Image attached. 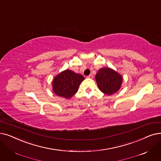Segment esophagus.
Here are the masks:
<instances>
[{"label": "esophagus", "instance_id": "obj_1", "mask_svg": "<svg viewBox=\"0 0 161 161\" xmlns=\"http://www.w3.org/2000/svg\"><path fill=\"white\" fill-rule=\"evenodd\" d=\"M93 75L92 74H90V75H89L88 76H87V78H91V79H92V78H93Z\"/></svg>", "mask_w": 161, "mask_h": 161}]
</instances>
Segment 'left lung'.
<instances>
[{
  "mask_svg": "<svg viewBox=\"0 0 161 161\" xmlns=\"http://www.w3.org/2000/svg\"><path fill=\"white\" fill-rule=\"evenodd\" d=\"M95 80L101 92L107 95H111L120 89L122 76L113 69L103 67L97 73Z\"/></svg>",
  "mask_w": 161,
  "mask_h": 161,
  "instance_id": "left-lung-1",
  "label": "left lung"
}]
</instances>
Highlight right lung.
Listing matches in <instances>:
<instances>
[{
	"mask_svg": "<svg viewBox=\"0 0 161 161\" xmlns=\"http://www.w3.org/2000/svg\"><path fill=\"white\" fill-rule=\"evenodd\" d=\"M84 79L81 74L65 69L54 77L52 83L53 91L58 97L70 99L78 92L80 83Z\"/></svg>",
	"mask_w": 161,
	"mask_h": 161,
	"instance_id": "obj_1",
	"label": "right lung"
}]
</instances>
